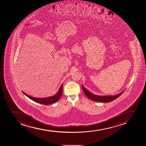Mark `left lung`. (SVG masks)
I'll list each match as a JSON object with an SVG mask.
<instances>
[{"mask_svg": "<svg viewBox=\"0 0 146 146\" xmlns=\"http://www.w3.org/2000/svg\"><path fill=\"white\" fill-rule=\"evenodd\" d=\"M82 89L84 93L88 98L93 100L94 101L103 102V103H109L110 102L113 101L119 97V96H121V94H122L125 91H123L120 93L115 96H98L92 93L91 92L88 90V89H86L85 87H84L83 85H82Z\"/></svg>", "mask_w": 146, "mask_h": 146, "instance_id": "left-lung-1", "label": "left lung"}]
</instances>
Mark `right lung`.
Listing matches in <instances>:
<instances>
[{
	"mask_svg": "<svg viewBox=\"0 0 146 146\" xmlns=\"http://www.w3.org/2000/svg\"><path fill=\"white\" fill-rule=\"evenodd\" d=\"M62 88L63 84L61 85V86H60L58 92L54 96L46 97V98H36V97H32L31 96H29L28 94L25 93L23 91H22V92L24 94H25V96H27V97H28L29 98L33 101L39 104H41L49 105V104L56 103L60 99V97L62 93Z\"/></svg>",
	"mask_w": 146,
	"mask_h": 146,
	"instance_id": "right-lung-1",
	"label": "right lung"
}]
</instances>
